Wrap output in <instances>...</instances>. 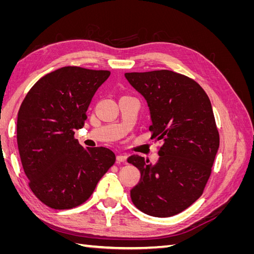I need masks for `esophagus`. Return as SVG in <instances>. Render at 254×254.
I'll return each instance as SVG.
<instances>
[{
  "label": "esophagus",
  "instance_id": "obj_1",
  "mask_svg": "<svg viewBox=\"0 0 254 254\" xmlns=\"http://www.w3.org/2000/svg\"><path fill=\"white\" fill-rule=\"evenodd\" d=\"M126 160H127V156H125V155H119V156L117 157V161H118L119 163L126 162Z\"/></svg>",
  "mask_w": 254,
  "mask_h": 254
}]
</instances>
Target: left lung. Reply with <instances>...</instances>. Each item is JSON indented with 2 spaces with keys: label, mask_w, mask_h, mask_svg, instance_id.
Returning <instances> with one entry per match:
<instances>
[{
  "label": "left lung",
  "mask_w": 254,
  "mask_h": 254,
  "mask_svg": "<svg viewBox=\"0 0 254 254\" xmlns=\"http://www.w3.org/2000/svg\"><path fill=\"white\" fill-rule=\"evenodd\" d=\"M125 77L147 101L151 139L163 141L155 165L137 155L128 158L141 173L130 197L150 216H174L202 195L211 176L219 133L210 98L194 79L173 71L125 73Z\"/></svg>",
  "instance_id": "left-lung-1"
}]
</instances>
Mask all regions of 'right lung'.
Wrapping results in <instances>:
<instances>
[{"label": "right lung", "instance_id": "add662e5", "mask_svg": "<svg viewBox=\"0 0 254 254\" xmlns=\"http://www.w3.org/2000/svg\"><path fill=\"white\" fill-rule=\"evenodd\" d=\"M109 71L64 66L44 75L28 91L18 113L17 142L29 189L55 210L86 202L115 162L106 147L83 148L75 139Z\"/></svg>", "mask_w": 254, "mask_h": 254}]
</instances>
